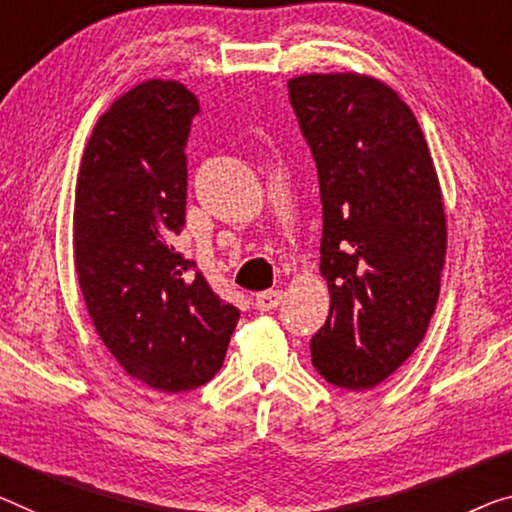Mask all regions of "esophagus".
<instances>
[{"label": "esophagus", "instance_id": "1", "mask_svg": "<svg viewBox=\"0 0 512 512\" xmlns=\"http://www.w3.org/2000/svg\"><path fill=\"white\" fill-rule=\"evenodd\" d=\"M283 300V290H263V293L256 295V306L261 311H272L277 309Z\"/></svg>", "mask_w": 512, "mask_h": 512}]
</instances>
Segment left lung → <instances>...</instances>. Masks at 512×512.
Instances as JSON below:
<instances>
[{
  "mask_svg": "<svg viewBox=\"0 0 512 512\" xmlns=\"http://www.w3.org/2000/svg\"><path fill=\"white\" fill-rule=\"evenodd\" d=\"M288 96L318 169L320 274L329 316L311 338L313 368L366 391L419 348L439 297L446 215L412 109L359 73H313Z\"/></svg>",
  "mask_w": 512,
  "mask_h": 512,
  "instance_id": "obj_1",
  "label": "left lung"
}]
</instances>
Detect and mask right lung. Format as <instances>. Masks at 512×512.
Wrapping results in <instances>:
<instances>
[{
  "label": "right lung",
  "instance_id": "1",
  "mask_svg": "<svg viewBox=\"0 0 512 512\" xmlns=\"http://www.w3.org/2000/svg\"><path fill=\"white\" fill-rule=\"evenodd\" d=\"M199 100L176 80L123 93L86 141L73 210L75 270L123 371L164 393L222 368L240 311L174 247L185 226L187 137Z\"/></svg>",
  "mask_w": 512,
  "mask_h": 512
}]
</instances>
